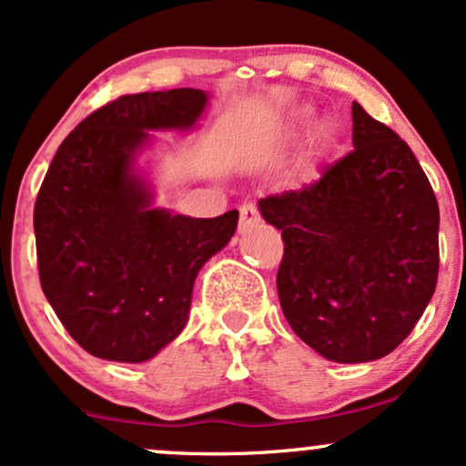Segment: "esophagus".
I'll list each match as a JSON object with an SVG mask.
<instances>
[{
	"instance_id": "1",
	"label": "esophagus",
	"mask_w": 466,
	"mask_h": 466,
	"mask_svg": "<svg viewBox=\"0 0 466 466\" xmlns=\"http://www.w3.org/2000/svg\"><path fill=\"white\" fill-rule=\"evenodd\" d=\"M260 223L258 209L252 203H245L241 206V221H238V234H248L249 229H254Z\"/></svg>"
}]
</instances>
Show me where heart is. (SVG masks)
<instances>
[{
    "instance_id": "b5f03b06",
    "label": "heart",
    "mask_w": 466,
    "mask_h": 466,
    "mask_svg": "<svg viewBox=\"0 0 466 466\" xmlns=\"http://www.w3.org/2000/svg\"><path fill=\"white\" fill-rule=\"evenodd\" d=\"M314 123V106H299L296 110H291L288 119H285L283 124L279 126V130L272 135V141H269V155L283 157L285 152L291 150L296 143L308 135ZM314 127L315 130L311 131L303 150L294 157V161H291L288 170H285V183H288L289 187H305L309 186V183H314L323 161L336 150V146H339L340 127L336 121L320 119Z\"/></svg>"
}]
</instances>
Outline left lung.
<instances>
[{
	"label": "left lung",
	"mask_w": 466,
	"mask_h": 466,
	"mask_svg": "<svg viewBox=\"0 0 466 466\" xmlns=\"http://www.w3.org/2000/svg\"><path fill=\"white\" fill-rule=\"evenodd\" d=\"M354 152L300 192L258 201L280 229L279 300L294 334L334 362L396 350L438 280V212L420 163L391 127L351 106Z\"/></svg>",
	"instance_id": "obj_1"
}]
</instances>
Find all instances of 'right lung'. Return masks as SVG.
<instances>
[{"label": "right lung", "instance_id": "obj_1", "mask_svg": "<svg viewBox=\"0 0 466 466\" xmlns=\"http://www.w3.org/2000/svg\"><path fill=\"white\" fill-rule=\"evenodd\" d=\"M206 90L119 96L66 137L35 203L42 289L68 334L104 360L146 362L187 323L194 280L237 232L238 212L175 214L155 203L141 157L152 132H192Z\"/></svg>", "mask_w": 466, "mask_h": 466}]
</instances>
